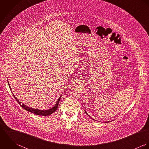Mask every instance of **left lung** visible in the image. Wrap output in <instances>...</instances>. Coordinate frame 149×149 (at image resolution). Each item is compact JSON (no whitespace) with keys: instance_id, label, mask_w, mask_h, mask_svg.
<instances>
[{"instance_id":"left-lung-1","label":"left lung","mask_w":149,"mask_h":149,"mask_svg":"<svg viewBox=\"0 0 149 149\" xmlns=\"http://www.w3.org/2000/svg\"><path fill=\"white\" fill-rule=\"evenodd\" d=\"M85 113H86V114H87V115H88V116H89L90 118H91V117H90V116L89 115H88V113H87V112H86V111H85ZM91 119H92V118H91ZM93 119V120H94V119ZM106 122H107V123H108V122H110V121H106Z\"/></svg>"}]
</instances>
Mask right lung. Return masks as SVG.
Wrapping results in <instances>:
<instances>
[{
    "label": "right lung",
    "mask_w": 149,
    "mask_h": 149,
    "mask_svg": "<svg viewBox=\"0 0 149 149\" xmlns=\"http://www.w3.org/2000/svg\"><path fill=\"white\" fill-rule=\"evenodd\" d=\"M8 85H9V88L10 90H11V88L10 86V84H8ZM12 92V91H11ZM13 93V92H12ZM13 95L14 96V97L15 98V100H17V101L18 102V103L21 106V107H22V108H24V109H25L26 111H28V112H30L31 113H33L35 115H40V116H48V115H51L52 113H53L54 112H55L56 111V109H58V105H59V103L60 100V98L61 97V95H60L58 100L57 101L55 105L52 107L51 109H48V110H40V109H34V108H29V107H28L26 105H25V104H21V102L20 101H19L17 98H16V97L14 95V94L13 93Z\"/></svg>",
    "instance_id": "1"
}]
</instances>
